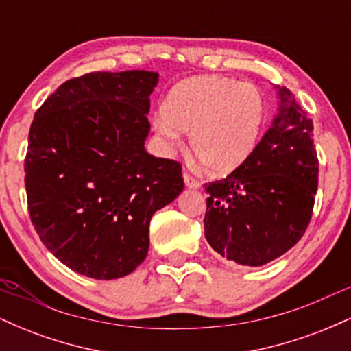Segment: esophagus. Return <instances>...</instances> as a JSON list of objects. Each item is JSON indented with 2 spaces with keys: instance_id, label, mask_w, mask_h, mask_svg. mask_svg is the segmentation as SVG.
<instances>
[{
  "instance_id": "esophagus-1",
  "label": "esophagus",
  "mask_w": 351,
  "mask_h": 351,
  "mask_svg": "<svg viewBox=\"0 0 351 351\" xmlns=\"http://www.w3.org/2000/svg\"><path fill=\"white\" fill-rule=\"evenodd\" d=\"M183 180H184V184H186V188H189V189H198V188L201 186L199 181L193 178V176H189L188 173H184V175H183Z\"/></svg>"
}]
</instances>
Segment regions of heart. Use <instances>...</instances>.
Segmentation results:
<instances>
[{
    "label": "heart",
    "instance_id": "1",
    "mask_svg": "<svg viewBox=\"0 0 351 351\" xmlns=\"http://www.w3.org/2000/svg\"><path fill=\"white\" fill-rule=\"evenodd\" d=\"M267 119L264 92L256 84L224 75H195L181 80L162 104L153 127L162 140L175 145L181 132L204 170L224 176L247 162Z\"/></svg>",
    "mask_w": 351,
    "mask_h": 351
}]
</instances>
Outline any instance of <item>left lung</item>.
<instances>
[{
	"label": "left lung",
	"instance_id": "1",
	"mask_svg": "<svg viewBox=\"0 0 351 351\" xmlns=\"http://www.w3.org/2000/svg\"><path fill=\"white\" fill-rule=\"evenodd\" d=\"M277 114L247 162L204 184V236L219 256L259 267L304 236L318 184L312 120L285 87H274Z\"/></svg>",
	"mask_w": 351,
	"mask_h": 351
}]
</instances>
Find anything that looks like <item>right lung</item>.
<instances>
[{"label": "right lung", "instance_id": "add662e5", "mask_svg": "<svg viewBox=\"0 0 351 351\" xmlns=\"http://www.w3.org/2000/svg\"><path fill=\"white\" fill-rule=\"evenodd\" d=\"M158 72H90L36 112L24 183L36 232L72 271L128 276L148 254L150 219L183 191L180 163L145 150Z\"/></svg>", "mask_w": 351, "mask_h": 351}]
</instances>
